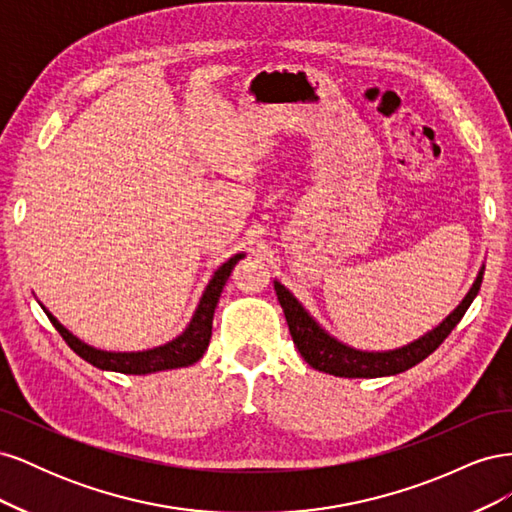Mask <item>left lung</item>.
<instances>
[{
    "label": "left lung",
    "instance_id": "8db88e82",
    "mask_svg": "<svg viewBox=\"0 0 512 512\" xmlns=\"http://www.w3.org/2000/svg\"><path fill=\"white\" fill-rule=\"evenodd\" d=\"M483 275L485 262L483 267L478 269L476 280L466 292V297L461 299V303L438 324V327H433L425 335L414 339V342L393 350H361L342 342V339H337L324 329L282 282L273 280V288L277 294V301H280L284 309L292 342L301 352L305 363L322 371V374H331L337 378H384L401 374V371L425 361L427 356L444 342L448 333L457 327L463 314L468 312V307L476 299L480 284H483Z\"/></svg>",
    "mask_w": 512,
    "mask_h": 512
}]
</instances>
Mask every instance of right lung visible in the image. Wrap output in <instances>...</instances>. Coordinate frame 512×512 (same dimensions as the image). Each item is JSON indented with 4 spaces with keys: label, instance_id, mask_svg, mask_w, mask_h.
<instances>
[{
    "label": "right lung",
    "instance_id": "right-lung-1",
    "mask_svg": "<svg viewBox=\"0 0 512 512\" xmlns=\"http://www.w3.org/2000/svg\"><path fill=\"white\" fill-rule=\"evenodd\" d=\"M241 258H245L243 252L230 256L222 267L215 269L209 284L203 290V297H200V301L194 309L188 327H185L175 339H170V342L156 346V348H149V350L113 352V350H102V348L89 346L83 342V339L76 337L72 331H68L64 324H61L40 301L38 303L44 309V314L49 316V320L53 322V327L59 331V335L64 337V342L76 354H79L83 361L91 363L102 371H119V374L147 376V374H156V371L190 367L196 361L203 359V354H205V350L209 346V339H211L215 307H218L220 294L226 286V280Z\"/></svg>",
    "mask_w": 512,
    "mask_h": 512
}]
</instances>
